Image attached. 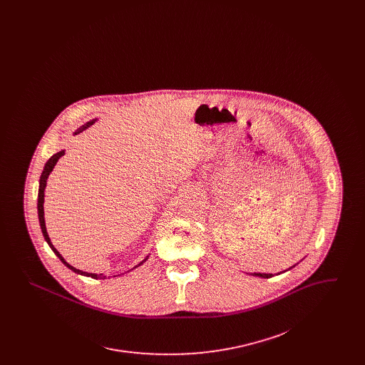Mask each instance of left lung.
Returning <instances> with one entry per match:
<instances>
[{"instance_id":"8db88e82","label":"left lung","mask_w":365,"mask_h":365,"mask_svg":"<svg viewBox=\"0 0 365 365\" xmlns=\"http://www.w3.org/2000/svg\"><path fill=\"white\" fill-rule=\"evenodd\" d=\"M293 267H295V265H293ZM293 267H290V268H289V269H292V268H293ZM289 269H286V271H289ZM286 271H283V272H286ZM279 275H280V272H278ZM250 275H253V277H259V278H265V279H268V278H272V277H274V275H272V274H256V272H255V274H250Z\"/></svg>"}]
</instances>
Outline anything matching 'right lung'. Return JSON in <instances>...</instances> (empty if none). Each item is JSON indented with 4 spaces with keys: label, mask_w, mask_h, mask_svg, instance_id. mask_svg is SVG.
Masks as SVG:
<instances>
[{
    "label": "right lung",
    "mask_w": 365,
    "mask_h": 365,
    "mask_svg": "<svg viewBox=\"0 0 365 365\" xmlns=\"http://www.w3.org/2000/svg\"><path fill=\"white\" fill-rule=\"evenodd\" d=\"M97 122V119H93V120H90V122H87L85 125H82L79 130H76L75 131V134L73 135H76V134H79V133H82V131H85L86 128H88L90 125H93L94 123ZM66 155V150H60V152H57L56 155H53L48 161H46V164H45V167H43V171H42V174H41V178H39V189H38V219H39V226H41V230H42V234H43V238H45V241L48 242V245L51 246V249L53 250V253L61 260V262L66 265V267H68L71 271H73L75 274H79V275H83V277H91L93 279H104L105 277L103 274H90V272H85V271H81V269H76L75 267H72L71 264H68L67 261L64 260V257L58 253V250L53 246L52 241H51V238H49V235H48V231H46V225H45V212H43V202H45V189H46V183H48V178H49V175L52 174L53 168H54V165L57 164V161H58V158L61 156H64ZM149 259V256H146L143 260L139 262L138 265H135L134 268H137L139 265H142L145 261ZM133 268V269H134Z\"/></svg>",
    "instance_id": "obj_1"
}]
</instances>
